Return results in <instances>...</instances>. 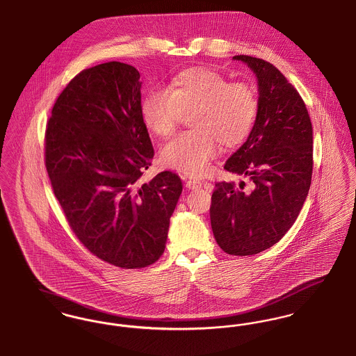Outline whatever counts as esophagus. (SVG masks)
I'll use <instances>...</instances> for the list:
<instances>
[{
    "label": "esophagus",
    "mask_w": 356,
    "mask_h": 356,
    "mask_svg": "<svg viewBox=\"0 0 356 356\" xmlns=\"http://www.w3.org/2000/svg\"><path fill=\"white\" fill-rule=\"evenodd\" d=\"M201 186H202V182H201V181H197V179H187L186 181L187 188L194 190V188H198V187Z\"/></svg>",
    "instance_id": "1"
}]
</instances>
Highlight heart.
Masks as SVG:
<instances>
[{
	"instance_id": "heart-1",
	"label": "heart",
	"mask_w": 356,
	"mask_h": 356,
	"mask_svg": "<svg viewBox=\"0 0 356 356\" xmlns=\"http://www.w3.org/2000/svg\"><path fill=\"white\" fill-rule=\"evenodd\" d=\"M185 113H191L193 130L169 140L162 149V159L169 168L201 177L220 154L221 143L237 147L250 135L259 99L246 83H230L217 71L193 68L174 77L169 90L152 88L142 102L143 120L158 136H170Z\"/></svg>"
}]
</instances>
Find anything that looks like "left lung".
<instances>
[{"label": "left lung", "mask_w": 356, "mask_h": 356, "mask_svg": "<svg viewBox=\"0 0 356 356\" xmlns=\"http://www.w3.org/2000/svg\"><path fill=\"white\" fill-rule=\"evenodd\" d=\"M256 74L259 113L246 142L224 169L245 175L252 190L217 182L210 222L220 248L232 256H252L279 243L295 224L308 195L314 166L312 123L304 100L270 63L238 55Z\"/></svg>", "instance_id": "left-lung-1"}]
</instances>
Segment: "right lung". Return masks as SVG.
<instances>
[{"label": "right lung", "instance_id": "add662e5", "mask_svg": "<svg viewBox=\"0 0 356 356\" xmlns=\"http://www.w3.org/2000/svg\"><path fill=\"white\" fill-rule=\"evenodd\" d=\"M139 79L119 61L81 71L58 95L45 130V168L72 232L97 259L124 269L163 254L182 193L171 171L140 181L154 149Z\"/></svg>", "mask_w": 356, "mask_h": 356}]
</instances>
